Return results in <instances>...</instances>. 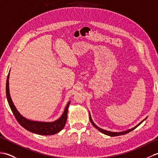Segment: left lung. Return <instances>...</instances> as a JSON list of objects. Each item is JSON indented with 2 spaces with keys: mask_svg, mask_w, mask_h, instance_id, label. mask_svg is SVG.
I'll return each instance as SVG.
<instances>
[{
  "mask_svg": "<svg viewBox=\"0 0 158 158\" xmlns=\"http://www.w3.org/2000/svg\"><path fill=\"white\" fill-rule=\"evenodd\" d=\"M89 119H90V122H91V123H92V124L93 125V126H94L97 130H98L100 131V132H101L102 133L105 134V135L110 136H117L124 135H126V134L129 133L130 132H131V131H132L133 130H135V129L136 128V127H138V126L140 125V124L145 119H144L143 121H142V122H140L139 124H138V125H137L136 126H135V127H133V128L130 129V130H127V131H125V132H109V131H106V130H102V129H101V128H100V127H98V126H96L95 123L93 122V121H92V118H91V116H90V114H89Z\"/></svg>",
  "mask_w": 158,
  "mask_h": 158,
  "instance_id": "8db88e82",
  "label": "left lung"
}]
</instances>
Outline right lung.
Segmentation results:
<instances>
[{"label": "right lung", "mask_w": 158, "mask_h": 158, "mask_svg": "<svg viewBox=\"0 0 158 158\" xmlns=\"http://www.w3.org/2000/svg\"><path fill=\"white\" fill-rule=\"evenodd\" d=\"M9 73L8 74L7 79L6 83V95L7 101L11 108L12 112L14 115L16 120L23 127H24L26 130H27L30 132L38 134L41 135H53L61 131L64 127L66 119H67V113H68V108L70 105V102L67 104L66 108L64 109L62 115L60 119L55 121L53 122H33L26 119L24 117H22L19 112L17 110L14 105L12 102L9 94Z\"/></svg>", "instance_id": "add662e5"}]
</instances>
